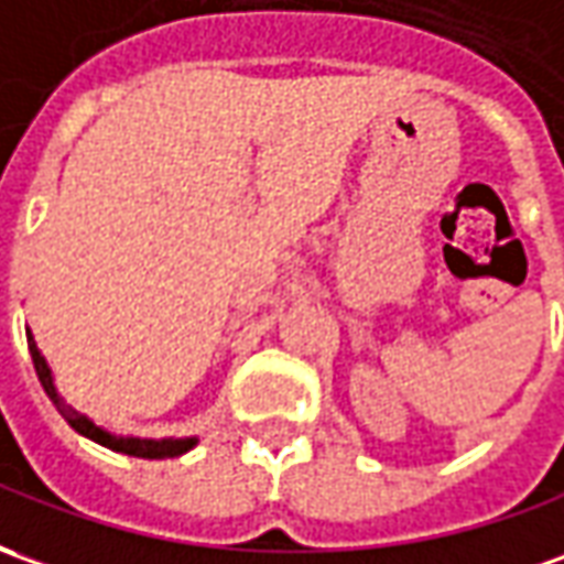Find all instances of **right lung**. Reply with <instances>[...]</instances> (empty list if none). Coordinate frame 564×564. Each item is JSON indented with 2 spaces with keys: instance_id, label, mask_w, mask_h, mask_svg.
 Here are the masks:
<instances>
[{
  "instance_id": "1",
  "label": "right lung",
  "mask_w": 564,
  "mask_h": 564,
  "mask_svg": "<svg viewBox=\"0 0 564 564\" xmlns=\"http://www.w3.org/2000/svg\"><path fill=\"white\" fill-rule=\"evenodd\" d=\"M26 344H30V356H33V365H36V375H39V383L45 387V393L52 399L57 411L64 414V421L82 433L85 438H91L97 445H107L112 452H122V454H131V457H147V460H159V457H177V454L189 452L193 445H196V438H122V436H112L107 430H100L95 421H88L85 414H79L76 408H69L57 390H54V380H52V371H48V365L42 359V352H39L36 340H33V334L26 328Z\"/></svg>"
}]
</instances>
